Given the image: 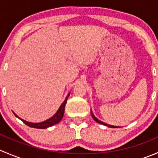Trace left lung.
I'll return each instance as SVG.
<instances>
[{
	"label": "left lung",
	"mask_w": 158,
	"mask_h": 158,
	"mask_svg": "<svg viewBox=\"0 0 158 158\" xmlns=\"http://www.w3.org/2000/svg\"><path fill=\"white\" fill-rule=\"evenodd\" d=\"M91 114H92V118H93L94 120H95V122H98V123L102 124V125H106V126L110 127V128H118L117 126H113V125H108V124H106V123H104V122H101V121H99V120H98V118H95V115H94V114H92V111H91Z\"/></svg>",
	"instance_id": "1"
}]
</instances>
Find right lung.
<instances>
[{"label":"right lung","instance_id":"right-lung-1","mask_svg":"<svg viewBox=\"0 0 158 158\" xmlns=\"http://www.w3.org/2000/svg\"><path fill=\"white\" fill-rule=\"evenodd\" d=\"M69 96V94L67 95V96H66L65 101L62 103V105L60 106V109H58V111H56V114H54L52 117H51L50 118L47 119V120L45 121V122H40V123H31V122H27V121L23 120V119H21L20 118H18V116H17V114H14H14H15L16 117H17L18 118H20V120L23 122V123L26 124V125H28L29 127H31V128H40V129L47 128H48V127L52 126V125L59 123V122L62 120V118H63V114H64L65 106H66V102H67V98Z\"/></svg>","mask_w":158,"mask_h":158}]
</instances>
